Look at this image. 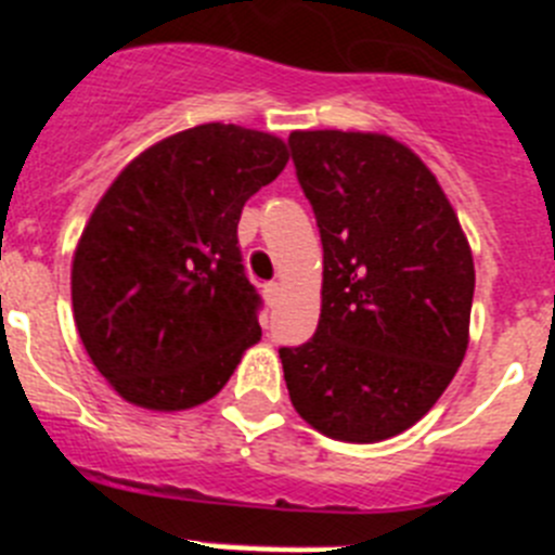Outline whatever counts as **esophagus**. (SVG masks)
I'll return each instance as SVG.
<instances>
[{
    "label": "esophagus",
    "mask_w": 555,
    "mask_h": 555,
    "mask_svg": "<svg viewBox=\"0 0 555 555\" xmlns=\"http://www.w3.org/2000/svg\"><path fill=\"white\" fill-rule=\"evenodd\" d=\"M281 294H283L281 283H263V297H267V306H278Z\"/></svg>",
    "instance_id": "34e87169"
}]
</instances>
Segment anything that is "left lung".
Instances as JSON below:
<instances>
[{
  "label": "left lung",
  "instance_id": "8db88e82",
  "mask_svg": "<svg viewBox=\"0 0 555 555\" xmlns=\"http://www.w3.org/2000/svg\"><path fill=\"white\" fill-rule=\"evenodd\" d=\"M297 180L322 235V313L283 347L297 414L338 442L420 423L469 345L475 263L434 171L380 132L294 130Z\"/></svg>",
  "mask_w": 555,
  "mask_h": 555
}]
</instances>
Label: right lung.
Listing matches in <instances>:
<instances>
[{"mask_svg":"<svg viewBox=\"0 0 555 555\" xmlns=\"http://www.w3.org/2000/svg\"><path fill=\"white\" fill-rule=\"evenodd\" d=\"M286 164L272 132L210 121L152 144L102 194L72 261V308L121 400L208 403L261 338L235 228Z\"/></svg>","mask_w":555,"mask_h":555,"instance_id":"right-lung-1","label":"right lung"}]
</instances>
